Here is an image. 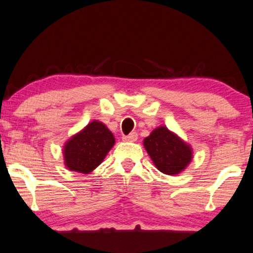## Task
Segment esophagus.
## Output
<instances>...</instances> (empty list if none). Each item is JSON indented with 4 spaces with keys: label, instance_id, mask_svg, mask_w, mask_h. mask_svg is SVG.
Wrapping results in <instances>:
<instances>
[{
    "label": "esophagus",
    "instance_id": "obj_1",
    "mask_svg": "<svg viewBox=\"0 0 253 253\" xmlns=\"http://www.w3.org/2000/svg\"><path fill=\"white\" fill-rule=\"evenodd\" d=\"M123 140H124V141L134 142V141H136V140H138V134H136V132H132L128 135H124Z\"/></svg>",
    "mask_w": 253,
    "mask_h": 253
}]
</instances>
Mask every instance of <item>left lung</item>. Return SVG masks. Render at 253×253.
Instances as JSON below:
<instances>
[{
  "mask_svg": "<svg viewBox=\"0 0 253 253\" xmlns=\"http://www.w3.org/2000/svg\"><path fill=\"white\" fill-rule=\"evenodd\" d=\"M145 150L160 172L175 175L190 165L193 158L191 145L165 126H159L144 139Z\"/></svg>",
  "mask_w": 253,
  "mask_h": 253,
  "instance_id": "left-lung-1",
  "label": "left lung"
}]
</instances>
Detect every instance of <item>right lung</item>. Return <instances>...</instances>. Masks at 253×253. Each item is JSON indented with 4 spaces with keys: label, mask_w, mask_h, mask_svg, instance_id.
<instances>
[{
    "label": "right lung",
    "mask_w": 253,
    "mask_h": 253,
    "mask_svg": "<svg viewBox=\"0 0 253 253\" xmlns=\"http://www.w3.org/2000/svg\"><path fill=\"white\" fill-rule=\"evenodd\" d=\"M114 144L113 133L101 121L94 120L66 141L62 152L65 166L88 174L102 163Z\"/></svg>",
    "instance_id": "right-lung-1"
}]
</instances>
